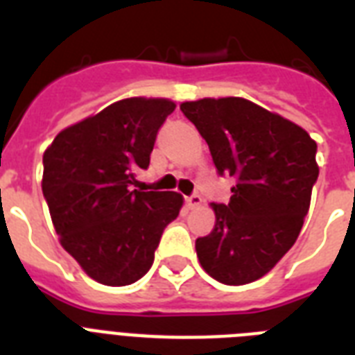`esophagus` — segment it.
Returning a JSON list of instances; mask_svg holds the SVG:
<instances>
[{"instance_id": "obj_1", "label": "esophagus", "mask_w": 355, "mask_h": 355, "mask_svg": "<svg viewBox=\"0 0 355 355\" xmlns=\"http://www.w3.org/2000/svg\"><path fill=\"white\" fill-rule=\"evenodd\" d=\"M200 202H202V197L197 193L186 197V206H188V208H191V210H193V208H197V206H200Z\"/></svg>"}]
</instances>
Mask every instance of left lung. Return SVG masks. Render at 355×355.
I'll list each match as a JSON object with an SVG mask.
<instances>
[{"mask_svg": "<svg viewBox=\"0 0 355 355\" xmlns=\"http://www.w3.org/2000/svg\"><path fill=\"white\" fill-rule=\"evenodd\" d=\"M210 147L219 175L236 180L216 227L195 241L202 269L227 286L267 275L295 245L319 177L317 144L302 127L241 97L180 105Z\"/></svg>", "mask_w": 355, "mask_h": 355, "instance_id": "8db88e82", "label": "left lung"}]
</instances>
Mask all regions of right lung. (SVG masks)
<instances>
[{"label":"right lung","mask_w":355,"mask_h":355,"mask_svg":"<svg viewBox=\"0 0 355 355\" xmlns=\"http://www.w3.org/2000/svg\"><path fill=\"white\" fill-rule=\"evenodd\" d=\"M173 110L169 99H121L64 128L44 153L42 191L60 245L99 284L139 280L182 208L175 191L130 189Z\"/></svg>","instance_id":"obj_1"}]
</instances>
